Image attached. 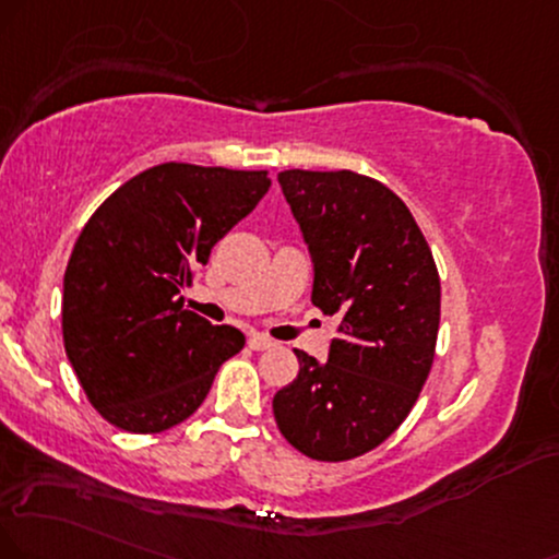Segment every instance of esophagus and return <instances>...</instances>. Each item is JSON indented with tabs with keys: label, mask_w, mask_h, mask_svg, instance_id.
<instances>
[{
	"label": "esophagus",
	"mask_w": 559,
	"mask_h": 559,
	"mask_svg": "<svg viewBox=\"0 0 559 559\" xmlns=\"http://www.w3.org/2000/svg\"><path fill=\"white\" fill-rule=\"evenodd\" d=\"M248 347H251V349H269V347H274V342L269 340L266 334H251V336H248Z\"/></svg>",
	"instance_id": "34e87169"
}]
</instances>
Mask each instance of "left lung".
<instances>
[{"label":"left lung","instance_id":"left-lung-1","mask_svg":"<svg viewBox=\"0 0 559 559\" xmlns=\"http://www.w3.org/2000/svg\"><path fill=\"white\" fill-rule=\"evenodd\" d=\"M313 261L311 300L340 319L326 360L295 349L298 378L272 399L287 443L316 461L381 445L430 373L440 280L430 246L394 191L353 170L277 176Z\"/></svg>","mask_w":559,"mask_h":559}]
</instances>
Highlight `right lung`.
Wrapping results in <instances>:
<instances>
[{"instance_id": "right-lung-1", "label": "right lung", "mask_w": 559, "mask_h": 559, "mask_svg": "<svg viewBox=\"0 0 559 559\" xmlns=\"http://www.w3.org/2000/svg\"><path fill=\"white\" fill-rule=\"evenodd\" d=\"M266 170L163 163L129 178L82 227L64 272V349L90 404L129 432L194 415L217 368L240 353L236 326L186 311L181 293L238 225Z\"/></svg>"}]
</instances>
